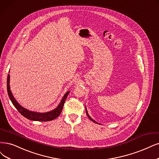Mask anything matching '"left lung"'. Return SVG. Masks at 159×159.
Instances as JSON below:
<instances>
[{
    "instance_id": "8db88e82",
    "label": "left lung",
    "mask_w": 159,
    "mask_h": 159,
    "mask_svg": "<svg viewBox=\"0 0 159 159\" xmlns=\"http://www.w3.org/2000/svg\"><path fill=\"white\" fill-rule=\"evenodd\" d=\"M86 114H87L88 116H89V119H90V120H91L92 121H93V122H95V123H97V124H98V122H96L95 120H93V119H92L91 118V117H90V116L89 115V114H88V112H87V110H86Z\"/></svg>"
}]
</instances>
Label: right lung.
<instances>
[{"mask_svg": "<svg viewBox=\"0 0 159 159\" xmlns=\"http://www.w3.org/2000/svg\"><path fill=\"white\" fill-rule=\"evenodd\" d=\"M10 75L8 74V78H7V91H8V94L10 99L11 103H13L14 107L17 109V111L23 116H25V118L32 120H36V121H50L52 120H54L56 119L57 117L60 115L61 111L63 109V105L65 103V101L70 92L69 91L67 92L66 94L64 95L63 98H62L60 103L59 104L57 107H56L55 109L53 111H50L48 113H36V112H33V111H29L25 108L21 107V105L16 102L15 98H14L12 93L11 92L10 88Z\"/></svg>", "mask_w": 159, "mask_h": 159, "instance_id": "obj_1", "label": "right lung"}]
</instances>
